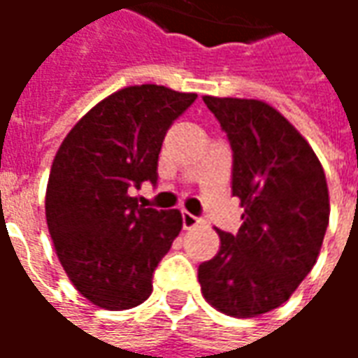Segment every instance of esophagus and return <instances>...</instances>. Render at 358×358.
<instances>
[{
    "instance_id": "1",
    "label": "esophagus",
    "mask_w": 358,
    "mask_h": 358,
    "mask_svg": "<svg viewBox=\"0 0 358 358\" xmlns=\"http://www.w3.org/2000/svg\"><path fill=\"white\" fill-rule=\"evenodd\" d=\"M181 218H183V228H187V230H189V228H194V226L201 222L199 216H194V214H191V212L187 210L181 212Z\"/></svg>"
}]
</instances>
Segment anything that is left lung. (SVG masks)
<instances>
[{
	"label": "left lung",
	"instance_id": "8db88e82",
	"mask_svg": "<svg viewBox=\"0 0 358 358\" xmlns=\"http://www.w3.org/2000/svg\"><path fill=\"white\" fill-rule=\"evenodd\" d=\"M231 148V194L243 206L238 234L199 265L204 298L234 317L287 302L314 267L329 224L322 164L296 128L255 99L203 97Z\"/></svg>",
	"mask_w": 358,
	"mask_h": 358
}]
</instances>
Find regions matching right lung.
Masks as SVG:
<instances>
[{
    "label": "right lung",
    "mask_w": 358,
    "mask_h": 358,
    "mask_svg": "<svg viewBox=\"0 0 358 358\" xmlns=\"http://www.w3.org/2000/svg\"><path fill=\"white\" fill-rule=\"evenodd\" d=\"M194 99L164 85L124 87L91 108L54 157L50 238L73 287L95 306L128 310L152 294L155 267L183 218L138 204L130 191L157 183L165 134Z\"/></svg>",
    "instance_id": "obj_1"
}]
</instances>
